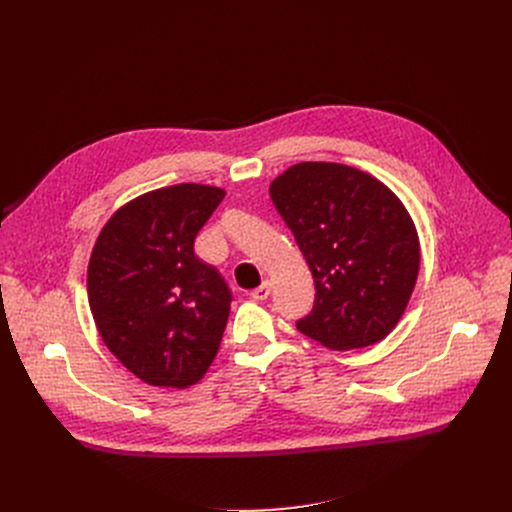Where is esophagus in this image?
Segmentation results:
<instances>
[{
	"label": "esophagus",
	"mask_w": 512,
	"mask_h": 512,
	"mask_svg": "<svg viewBox=\"0 0 512 512\" xmlns=\"http://www.w3.org/2000/svg\"><path fill=\"white\" fill-rule=\"evenodd\" d=\"M270 292H272V284L265 280L259 288H255V290L251 292V297H253L255 301H265L267 297H270Z\"/></svg>",
	"instance_id": "obj_1"
}]
</instances>
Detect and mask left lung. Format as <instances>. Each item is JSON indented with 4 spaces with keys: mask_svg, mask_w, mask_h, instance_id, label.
Here are the masks:
<instances>
[{
    "mask_svg": "<svg viewBox=\"0 0 512 512\" xmlns=\"http://www.w3.org/2000/svg\"><path fill=\"white\" fill-rule=\"evenodd\" d=\"M315 282L297 330L332 351L384 340L407 309L419 274V236L386 184L351 166L303 161L270 184Z\"/></svg>",
    "mask_w": 512,
    "mask_h": 512,
    "instance_id": "8db88e82",
    "label": "left lung"
}]
</instances>
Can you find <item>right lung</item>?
Returning <instances> with one entry per match:
<instances>
[{"mask_svg": "<svg viewBox=\"0 0 512 512\" xmlns=\"http://www.w3.org/2000/svg\"><path fill=\"white\" fill-rule=\"evenodd\" d=\"M224 195L193 182L157 188L122 205L97 236L87 272L95 326L145 384L188 388L218 355L232 294L193 247Z\"/></svg>", "mask_w": 512, "mask_h": 512, "instance_id": "obj_1", "label": "right lung"}]
</instances>
